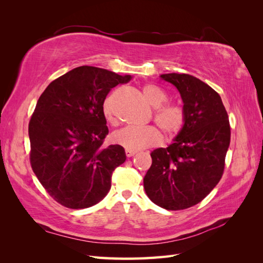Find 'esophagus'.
<instances>
[{
    "instance_id": "1",
    "label": "esophagus",
    "mask_w": 263,
    "mask_h": 263,
    "mask_svg": "<svg viewBox=\"0 0 263 263\" xmlns=\"http://www.w3.org/2000/svg\"><path fill=\"white\" fill-rule=\"evenodd\" d=\"M136 153H137V151H134V150H128V149L125 150V154H126V156L128 157V158L135 156V155H136Z\"/></svg>"
}]
</instances>
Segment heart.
I'll list each match as a JSON object with an SVG mask.
<instances>
[{
	"label": "heart",
	"instance_id": "b5f03b06",
	"mask_svg": "<svg viewBox=\"0 0 263 263\" xmlns=\"http://www.w3.org/2000/svg\"><path fill=\"white\" fill-rule=\"evenodd\" d=\"M142 97L148 104L155 108L154 121L166 137H173L178 135L185 124L184 109L177 104H165L168 101L166 94L158 86L148 84L142 87ZM114 97L109 95L103 103V114L106 121L116 125L117 121L113 113ZM114 144L124 147L125 149L137 151L148 147H154L160 144L161 135L155 127H126L112 135Z\"/></svg>",
	"mask_w": 263,
	"mask_h": 263
}]
</instances>
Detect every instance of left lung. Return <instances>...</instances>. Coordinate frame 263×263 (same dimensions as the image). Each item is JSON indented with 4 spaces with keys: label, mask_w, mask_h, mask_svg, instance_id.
<instances>
[{
    "label": "left lung",
    "mask_w": 263,
    "mask_h": 263,
    "mask_svg": "<svg viewBox=\"0 0 263 263\" xmlns=\"http://www.w3.org/2000/svg\"><path fill=\"white\" fill-rule=\"evenodd\" d=\"M160 78L180 92L185 124L171 145L150 154L144 187L158 206L180 211L204 200L221 179L230 126L219 94L210 85L185 73Z\"/></svg>",
    "instance_id": "obj_1"
}]
</instances>
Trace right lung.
Instances as JSON below:
<instances>
[{
  "mask_svg": "<svg viewBox=\"0 0 263 263\" xmlns=\"http://www.w3.org/2000/svg\"><path fill=\"white\" fill-rule=\"evenodd\" d=\"M130 79L82 66L55 79L38 99L28 125L29 160L55 202L80 210L108 193L113 171L126 155L119 145L102 147L108 134L103 103L113 87Z\"/></svg>",
  "mask_w": 263,
  "mask_h": 263,
  "instance_id": "1",
  "label": "right lung"
}]
</instances>
